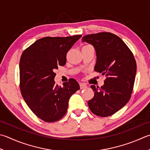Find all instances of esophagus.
<instances>
[{"label": "esophagus", "mask_w": 150, "mask_h": 150, "mask_svg": "<svg viewBox=\"0 0 150 150\" xmlns=\"http://www.w3.org/2000/svg\"><path fill=\"white\" fill-rule=\"evenodd\" d=\"M80 88L81 89H86L88 88L87 85H86L84 83H80Z\"/></svg>", "instance_id": "34e87169"}]
</instances>
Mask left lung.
Segmentation results:
<instances>
[{"label": "left lung", "instance_id": "obj_1", "mask_svg": "<svg viewBox=\"0 0 150 150\" xmlns=\"http://www.w3.org/2000/svg\"><path fill=\"white\" fill-rule=\"evenodd\" d=\"M82 41L94 47L97 57L95 70L106 77L101 88L91 86L94 96L88 105L97 116L112 115L131 98L137 72L135 59L124 41L110 32L86 35Z\"/></svg>", "mask_w": 150, "mask_h": 150}]
</instances>
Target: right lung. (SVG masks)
<instances>
[{"label":"right lung","mask_w":150,"mask_h":150,"mask_svg":"<svg viewBox=\"0 0 150 150\" xmlns=\"http://www.w3.org/2000/svg\"><path fill=\"white\" fill-rule=\"evenodd\" d=\"M82 35L45 37L23 52L19 63L20 88L26 103L46 122L58 121L67 112L69 98L80 89L75 79L61 87L55 84L54 70L66 63V54Z\"/></svg>","instance_id":"obj_1"}]
</instances>
